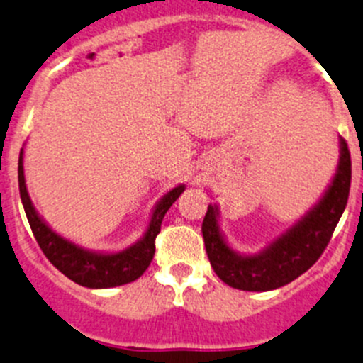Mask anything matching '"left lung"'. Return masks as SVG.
<instances>
[{"mask_svg":"<svg viewBox=\"0 0 363 363\" xmlns=\"http://www.w3.org/2000/svg\"><path fill=\"white\" fill-rule=\"evenodd\" d=\"M339 163L321 199L284 234L257 253H241L228 245L220 228V207L209 203L202 223L203 242L214 273L227 286L264 293L293 282L321 257L346 209L351 186V156L339 138Z\"/></svg>","mask_w":363,"mask_h":363,"instance_id":"obj_1","label":"left lung"}]
</instances>
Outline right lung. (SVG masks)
<instances>
[{
  "label": "right lung",
  "mask_w": 363,
  "mask_h": 363,
  "mask_svg": "<svg viewBox=\"0 0 363 363\" xmlns=\"http://www.w3.org/2000/svg\"><path fill=\"white\" fill-rule=\"evenodd\" d=\"M184 189V184H177L157 200L150 213L145 232L138 241L129 245L128 248L117 250V252L90 250L63 238L55 228L49 227L48 221L38 214L31 202L26 179H24V149H21L19 154L21 202H23L24 213H26L38 246L56 269L62 271L72 282L88 289H110V287L124 286V284L135 282L145 273L156 252L154 241L161 230V221Z\"/></svg>",
  "instance_id": "1"
}]
</instances>
